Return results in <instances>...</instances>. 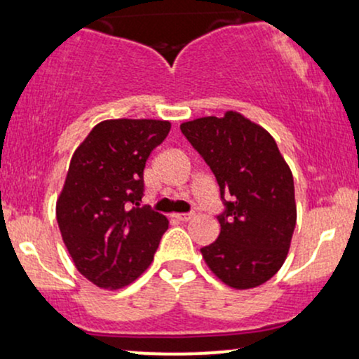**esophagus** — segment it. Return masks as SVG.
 I'll use <instances>...</instances> for the list:
<instances>
[{
	"instance_id": "34e87169",
	"label": "esophagus",
	"mask_w": 359,
	"mask_h": 359,
	"mask_svg": "<svg viewBox=\"0 0 359 359\" xmlns=\"http://www.w3.org/2000/svg\"><path fill=\"white\" fill-rule=\"evenodd\" d=\"M174 219H177V221H182V222H185V221H191L192 217H194V212H185V214H174Z\"/></svg>"
}]
</instances>
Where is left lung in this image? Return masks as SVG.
Wrapping results in <instances>:
<instances>
[{
  "mask_svg": "<svg viewBox=\"0 0 359 359\" xmlns=\"http://www.w3.org/2000/svg\"><path fill=\"white\" fill-rule=\"evenodd\" d=\"M219 185L221 233L201 253L233 288H253L280 270L297 221L294 177L269 131L240 113L180 125Z\"/></svg>",
  "mask_w": 359,
  "mask_h": 359,
  "instance_id": "obj_1",
  "label": "left lung"
}]
</instances>
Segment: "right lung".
Wrapping results in <instances>:
<instances>
[{"instance_id": "obj_1", "label": "right lung", "mask_w": 359, "mask_h": 359, "mask_svg": "<svg viewBox=\"0 0 359 359\" xmlns=\"http://www.w3.org/2000/svg\"><path fill=\"white\" fill-rule=\"evenodd\" d=\"M168 131L158 119H108L72 155L57 222L77 270L97 287L138 278L168 229L165 216L140 205L145 163Z\"/></svg>"}]
</instances>
